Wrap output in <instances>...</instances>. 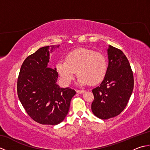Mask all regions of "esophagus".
I'll return each instance as SVG.
<instances>
[{
    "instance_id": "obj_1",
    "label": "esophagus",
    "mask_w": 150,
    "mask_h": 150,
    "mask_svg": "<svg viewBox=\"0 0 150 150\" xmlns=\"http://www.w3.org/2000/svg\"><path fill=\"white\" fill-rule=\"evenodd\" d=\"M77 91V93H79V94H82V93H84L85 91L84 90H77L76 91Z\"/></svg>"
}]
</instances>
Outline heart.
Segmentation results:
<instances>
[{
	"instance_id": "1",
	"label": "heart",
	"mask_w": 150,
	"mask_h": 150,
	"mask_svg": "<svg viewBox=\"0 0 150 150\" xmlns=\"http://www.w3.org/2000/svg\"><path fill=\"white\" fill-rule=\"evenodd\" d=\"M60 81L69 85L79 76V84L82 86L95 85L103 80L107 71L105 57L93 50L81 47L71 51L66 56V61L59 60L55 66Z\"/></svg>"
}]
</instances>
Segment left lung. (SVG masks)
Returning <instances> with one entry per match:
<instances>
[{
    "label": "left lung",
    "instance_id": "1",
    "mask_svg": "<svg viewBox=\"0 0 150 150\" xmlns=\"http://www.w3.org/2000/svg\"><path fill=\"white\" fill-rule=\"evenodd\" d=\"M108 66L99 86L92 92L91 110L100 119L117 116L124 110L132 94L134 80L128 59L122 51L109 45Z\"/></svg>",
    "mask_w": 150,
    "mask_h": 150
}]
</instances>
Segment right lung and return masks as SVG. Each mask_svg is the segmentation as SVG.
<instances>
[{
  "instance_id": "add662e5",
  "label": "right lung",
  "mask_w": 150,
  "mask_h": 150,
  "mask_svg": "<svg viewBox=\"0 0 150 150\" xmlns=\"http://www.w3.org/2000/svg\"><path fill=\"white\" fill-rule=\"evenodd\" d=\"M59 47L44 46L28 56L18 77L19 100L31 119L42 124L57 125L63 121L76 93L69 88H60L56 69L49 68L50 53Z\"/></svg>"
}]
</instances>
